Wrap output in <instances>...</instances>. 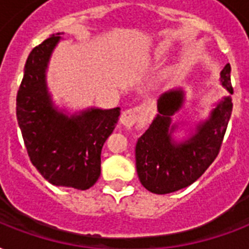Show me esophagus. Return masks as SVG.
Wrapping results in <instances>:
<instances>
[{"label": "esophagus", "instance_id": "obj_1", "mask_svg": "<svg viewBox=\"0 0 249 249\" xmlns=\"http://www.w3.org/2000/svg\"><path fill=\"white\" fill-rule=\"evenodd\" d=\"M143 116V111L141 107H133V108L125 109L121 112L120 123L124 125L125 128H132L133 125L140 123Z\"/></svg>", "mask_w": 249, "mask_h": 249}]
</instances>
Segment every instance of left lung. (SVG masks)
I'll return each mask as SVG.
<instances>
[{
  "mask_svg": "<svg viewBox=\"0 0 249 249\" xmlns=\"http://www.w3.org/2000/svg\"><path fill=\"white\" fill-rule=\"evenodd\" d=\"M230 71L228 63L221 71V83L232 94ZM183 101L182 89L161 94L158 99L159 113L136 144L138 178L144 189L154 194L174 193L196 181L218 155L231 116V99L226 97L212 109L208 120L196 125L189 140L177 143L172 138L177 129L172 116Z\"/></svg>",
  "mask_w": 249,
  "mask_h": 249,
  "instance_id": "obj_1",
  "label": "left lung"
}]
</instances>
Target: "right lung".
Here are the masks:
<instances>
[{
    "label": "right lung",
    "mask_w": 249,
    "mask_h": 249,
    "mask_svg": "<svg viewBox=\"0 0 249 249\" xmlns=\"http://www.w3.org/2000/svg\"><path fill=\"white\" fill-rule=\"evenodd\" d=\"M60 33L33 49L17 95V119L28 156L50 183L88 190L101 176V151L113 132L120 107L89 108L67 116L54 107L46 68Z\"/></svg>",
    "instance_id": "right-lung-1"
}]
</instances>
